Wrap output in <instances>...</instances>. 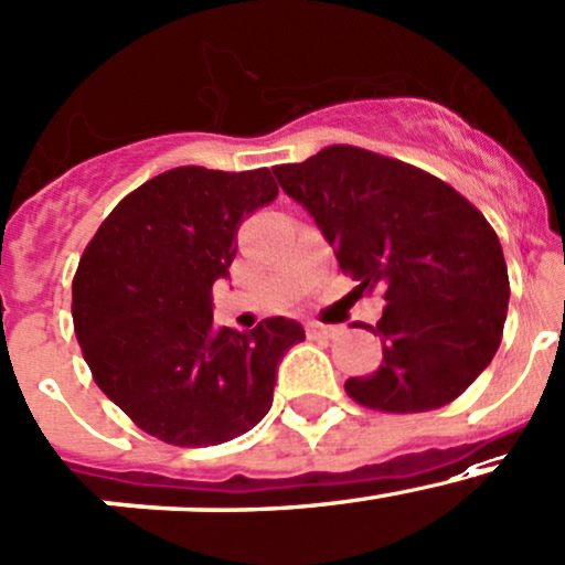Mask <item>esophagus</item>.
<instances>
[{
	"label": "esophagus",
	"mask_w": 565,
	"mask_h": 565,
	"mask_svg": "<svg viewBox=\"0 0 565 565\" xmlns=\"http://www.w3.org/2000/svg\"><path fill=\"white\" fill-rule=\"evenodd\" d=\"M306 332L311 340H332L340 334V327H332V324H319V321H308L306 324Z\"/></svg>",
	"instance_id": "1"
}]
</instances>
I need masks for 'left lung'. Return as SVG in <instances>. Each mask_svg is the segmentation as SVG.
<instances>
[{
    "instance_id": "8db88e82",
    "label": "left lung",
    "mask_w": 565,
    "mask_h": 565,
    "mask_svg": "<svg viewBox=\"0 0 565 565\" xmlns=\"http://www.w3.org/2000/svg\"><path fill=\"white\" fill-rule=\"evenodd\" d=\"M278 184L313 216L356 289H383V362L349 377L359 405L424 413L454 402L491 364L504 332L510 278L499 235L431 173L334 145L276 166Z\"/></svg>"
}]
</instances>
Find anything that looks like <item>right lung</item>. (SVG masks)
<instances>
[{"label": "right lung", "mask_w": 565, "mask_h": 565, "mask_svg": "<svg viewBox=\"0 0 565 565\" xmlns=\"http://www.w3.org/2000/svg\"><path fill=\"white\" fill-rule=\"evenodd\" d=\"M278 195L268 169L182 166L122 198L79 259L72 319L98 388L152 437L206 448L241 437L273 405L300 321L214 327L212 287L231 276L235 231Z\"/></svg>", "instance_id": "add662e5"}]
</instances>
